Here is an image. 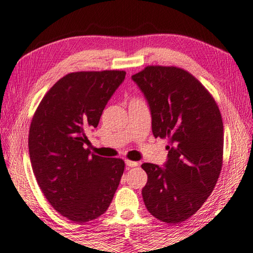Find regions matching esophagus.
Masks as SVG:
<instances>
[{"label": "esophagus", "mask_w": 253, "mask_h": 253, "mask_svg": "<svg viewBox=\"0 0 253 253\" xmlns=\"http://www.w3.org/2000/svg\"><path fill=\"white\" fill-rule=\"evenodd\" d=\"M125 163H126V166L127 167H129V168H133V167H137L138 166V162H136V161H130V160H125Z\"/></svg>", "instance_id": "34e87169"}]
</instances>
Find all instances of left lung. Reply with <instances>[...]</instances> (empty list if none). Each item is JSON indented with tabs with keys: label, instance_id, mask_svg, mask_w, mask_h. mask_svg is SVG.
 I'll list each match as a JSON object with an SVG mask.
<instances>
[{
	"label": "left lung",
	"instance_id": "left-lung-1",
	"mask_svg": "<svg viewBox=\"0 0 253 253\" xmlns=\"http://www.w3.org/2000/svg\"><path fill=\"white\" fill-rule=\"evenodd\" d=\"M148 101L154 137L168 138L166 168L144 163L147 211L179 224L206 202L223 164L224 129L217 103L189 72L150 65L131 76Z\"/></svg>",
	"mask_w": 253,
	"mask_h": 253
}]
</instances>
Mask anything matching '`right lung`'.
Returning <instances> with one entry per match:
<instances>
[{"label":"right lung","mask_w":253,"mask_h":253,"mask_svg":"<svg viewBox=\"0 0 253 253\" xmlns=\"http://www.w3.org/2000/svg\"><path fill=\"white\" fill-rule=\"evenodd\" d=\"M125 71L73 72L43 95L30 124L29 155L48 203L72 222L85 223L108 210L125 162L91 154L85 130L97 127Z\"/></svg>","instance_id":"right-lung-1"}]
</instances>
